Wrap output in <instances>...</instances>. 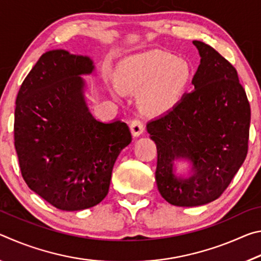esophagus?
I'll return each instance as SVG.
<instances>
[{
    "label": "esophagus",
    "mask_w": 261,
    "mask_h": 261,
    "mask_svg": "<svg viewBox=\"0 0 261 261\" xmlns=\"http://www.w3.org/2000/svg\"><path fill=\"white\" fill-rule=\"evenodd\" d=\"M144 123L141 122L138 118H135V120H132L130 123V131L131 134L134 137H138L144 132Z\"/></svg>",
    "instance_id": "34e87169"
}]
</instances>
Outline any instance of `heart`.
Returning <instances> with one entry per match:
<instances>
[{
  "label": "heart",
  "instance_id": "1",
  "mask_svg": "<svg viewBox=\"0 0 261 261\" xmlns=\"http://www.w3.org/2000/svg\"><path fill=\"white\" fill-rule=\"evenodd\" d=\"M191 78L187 62L166 51L149 53L136 57L124 79L130 87L148 86L145 106L148 110L162 113L182 98Z\"/></svg>",
  "mask_w": 261,
  "mask_h": 261
}]
</instances>
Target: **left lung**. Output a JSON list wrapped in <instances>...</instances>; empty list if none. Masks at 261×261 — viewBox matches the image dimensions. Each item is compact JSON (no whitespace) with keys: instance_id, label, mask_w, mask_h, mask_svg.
Listing matches in <instances>:
<instances>
[{"instance_id":"obj_1","label":"left lung","mask_w":261,"mask_h":261,"mask_svg":"<svg viewBox=\"0 0 261 261\" xmlns=\"http://www.w3.org/2000/svg\"><path fill=\"white\" fill-rule=\"evenodd\" d=\"M201 57L194 90L169 112L147 123L158 149L155 180L171 205L199 206L223 193L249 148L251 109L236 69L213 47L193 41ZM176 158L193 162L194 174L175 176Z\"/></svg>"}]
</instances>
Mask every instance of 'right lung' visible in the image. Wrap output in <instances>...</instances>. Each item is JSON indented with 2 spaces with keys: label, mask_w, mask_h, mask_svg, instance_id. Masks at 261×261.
<instances>
[{
  "label": "right lung",
  "mask_w": 261,
  "mask_h": 261,
  "mask_svg": "<svg viewBox=\"0 0 261 261\" xmlns=\"http://www.w3.org/2000/svg\"><path fill=\"white\" fill-rule=\"evenodd\" d=\"M87 56L43 54L16 99L15 148L29 188L62 211L98 205L107 196L114 163L131 143L126 123L96 121L85 103Z\"/></svg>",
  "instance_id": "obj_1"
}]
</instances>
